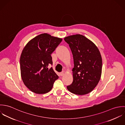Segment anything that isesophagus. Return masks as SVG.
<instances>
[{
    "mask_svg": "<svg viewBox=\"0 0 125 125\" xmlns=\"http://www.w3.org/2000/svg\"><path fill=\"white\" fill-rule=\"evenodd\" d=\"M60 74L61 76H63L64 75V73L63 72H61L60 73Z\"/></svg>",
    "mask_w": 125,
    "mask_h": 125,
    "instance_id": "1",
    "label": "esophagus"
}]
</instances>
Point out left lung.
I'll return each mask as SVG.
<instances>
[{
    "instance_id": "8db88e82",
    "label": "left lung",
    "mask_w": 125,
    "mask_h": 125,
    "mask_svg": "<svg viewBox=\"0 0 125 125\" xmlns=\"http://www.w3.org/2000/svg\"><path fill=\"white\" fill-rule=\"evenodd\" d=\"M73 56V81L67 86L72 93L79 95L92 91L98 84L102 74V59L97 46L81 35L64 38Z\"/></svg>"
}]
</instances>
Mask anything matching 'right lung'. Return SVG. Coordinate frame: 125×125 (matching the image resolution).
Instances as JSON below:
<instances>
[{
	"label": "right lung",
	"mask_w": 125,
	"mask_h": 125,
	"mask_svg": "<svg viewBox=\"0 0 125 125\" xmlns=\"http://www.w3.org/2000/svg\"><path fill=\"white\" fill-rule=\"evenodd\" d=\"M62 39L44 33L36 36L26 45L20 57L21 76L24 85L36 94H44L53 87L59 76L52 67L51 54Z\"/></svg>",
	"instance_id": "obj_1"
}]
</instances>
